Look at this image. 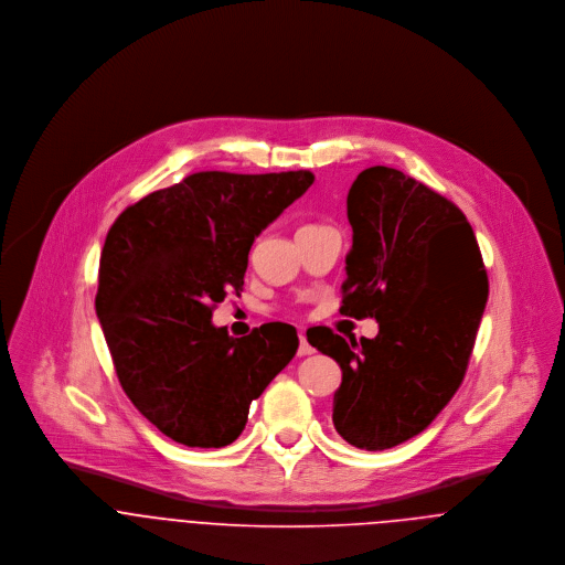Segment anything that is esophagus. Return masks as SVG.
I'll return each mask as SVG.
<instances>
[{
    "label": "esophagus",
    "mask_w": 565,
    "mask_h": 565,
    "mask_svg": "<svg viewBox=\"0 0 565 565\" xmlns=\"http://www.w3.org/2000/svg\"><path fill=\"white\" fill-rule=\"evenodd\" d=\"M313 354V345L307 341L305 334H300V345H298V356H307Z\"/></svg>",
    "instance_id": "esophagus-1"
}]
</instances>
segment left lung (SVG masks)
<instances>
[{
    "label": "left lung",
    "instance_id": "obj_1",
    "mask_svg": "<svg viewBox=\"0 0 565 565\" xmlns=\"http://www.w3.org/2000/svg\"><path fill=\"white\" fill-rule=\"evenodd\" d=\"M352 249L341 316L374 318L350 343L323 330L311 345L343 376L332 424L352 446L385 450L419 435L463 383L489 294L461 209L392 167L363 169L348 191Z\"/></svg>",
    "mask_w": 565,
    "mask_h": 565
}]
</instances>
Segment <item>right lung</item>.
<instances>
[{
	"instance_id": "right-lung-1",
	"label": "right lung",
	"mask_w": 565,
	"mask_h": 565,
	"mask_svg": "<svg viewBox=\"0 0 565 565\" xmlns=\"http://www.w3.org/2000/svg\"><path fill=\"white\" fill-rule=\"evenodd\" d=\"M313 180L307 169L200 171L146 195L110 226L95 311L126 396L169 439L233 444L252 401L296 356L289 323L235 339L211 318L231 291L242 294L254 239Z\"/></svg>"
}]
</instances>
